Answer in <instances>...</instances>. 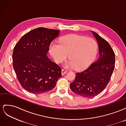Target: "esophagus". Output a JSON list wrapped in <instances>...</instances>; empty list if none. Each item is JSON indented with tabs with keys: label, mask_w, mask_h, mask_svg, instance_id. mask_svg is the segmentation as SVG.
Returning <instances> with one entry per match:
<instances>
[{
	"label": "esophagus",
	"mask_w": 126,
	"mask_h": 126,
	"mask_svg": "<svg viewBox=\"0 0 126 126\" xmlns=\"http://www.w3.org/2000/svg\"><path fill=\"white\" fill-rule=\"evenodd\" d=\"M67 72V71L66 70L64 69H62V75H64V74H66Z\"/></svg>",
	"instance_id": "34e87169"
}]
</instances>
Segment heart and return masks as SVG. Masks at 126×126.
Returning a JSON list of instances; mask_svg holds the SVG:
<instances>
[{"label": "heart", "mask_w": 126, "mask_h": 126, "mask_svg": "<svg viewBox=\"0 0 126 126\" xmlns=\"http://www.w3.org/2000/svg\"><path fill=\"white\" fill-rule=\"evenodd\" d=\"M96 41L91 38L71 34L62 38L60 44L52 43L49 50L57 63H62L69 55L70 61L66 67L77 70L87 68L93 62L97 52Z\"/></svg>", "instance_id": "heart-1"}]
</instances>
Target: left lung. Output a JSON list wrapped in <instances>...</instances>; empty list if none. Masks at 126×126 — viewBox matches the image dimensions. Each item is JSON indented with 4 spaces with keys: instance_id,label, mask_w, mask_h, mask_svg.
Instances as JSON below:
<instances>
[{
    "instance_id": "1",
    "label": "left lung",
    "mask_w": 126,
    "mask_h": 126,
    "mask_svg": "<svg viewBox=\"0 0 126 126\" xmlns=\"http://www.w3.org/2000/svg\"><path fill=\"white\" fill-rule=\"evenodd\" d=\"M97 40L99 57L95 63L80 72H77L71 90L79 96L94 97L105 89L111 78L115 65V55L109 44L92 32Z\"/></svg>"
}]
</instances>
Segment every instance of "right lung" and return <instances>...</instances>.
<instances>
[{
  "mask_svg": "<svg viewBox=\"0 0 126 126\" xmlns=\"http://www.w3.org/2000/svg\"><path fill=\"white\" fill-rule=\"evenodd\" d=\"M59 30L39 27L22 36L15 45L13 67L20 84L26 91L40 94L51 90L62 76V68L47 56Z\"/></svg>",
  "mask_w": 126,
  "mask_h": 126,
  "instance_id": "obj_1",
  "label": "right lung"
}]
</instances>
